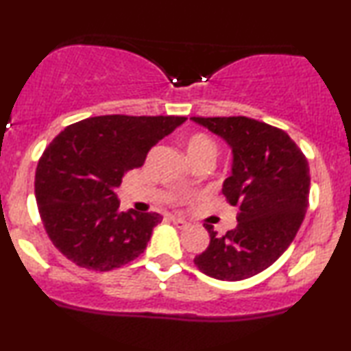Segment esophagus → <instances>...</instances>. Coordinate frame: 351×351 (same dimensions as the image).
<instances>
[{
	"instance_id": "esophagus-1",
	"label": "esophagus",
	"mask_w": 351,
	"mask_h": 351,
	"mask_svg": "<svg viewBox=\"0 0 351 351\" xmlns=\"http://www.w3.org/2000/svg\"><path fill=\"white\" fill-rule=\"evenodd\" d=\"M171 220H172V223H174L176 227H177V228H180V230H184V228L189 227V222H185L184 219H179V217H171Z\"/></svg>"
}]
</instances>
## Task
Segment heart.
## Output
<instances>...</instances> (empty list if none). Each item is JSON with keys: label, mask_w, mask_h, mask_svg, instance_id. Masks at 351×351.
I'll use <instances>...</instances> for the list:
<instances>
[{"label": "heart", "mask_w": 351, "mask_h": 351, "mask_svg": "<svg viewBox=\"0 0 351 351\" xmlns=\"http://www.w3.org/2000/svg\"><path fill=\"white\" fill-rule=\"evenodd\" d=\"M184 147L186 155L191 161L201 160V158H208V160H214L215 152V142L213 137L208 136L206 132H191L184 138Z\"/></svg>", "instance_id": "heart-1"}]
</instances>
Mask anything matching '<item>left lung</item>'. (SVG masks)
Masks as SVG:
<instances>
[{
  "label": "left lung",
  "instance_id": "8db88e82",
  "mask_svg": "<svg viewBox=\"0 0 351 351\" xmlns=\"http://www.w3.org/2000/svg\"><path fill=\"white\" fill-rule=\"evenodd\" d=\"M232 148V174L222 193L238 206V225L219 237L206 225L210 241L195 257L204 275L241 281L276 262L304 222L310 193L308 161L281 129L246 117L191 118Z\"/></svg>",
  "mask_w": 351,
  "mask_h": 351
}]
</instances>
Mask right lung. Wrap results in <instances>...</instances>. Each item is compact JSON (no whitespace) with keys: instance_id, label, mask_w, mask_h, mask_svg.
I'll list each match as a JSON object with an SVG mask.
<instances>
[{"instance_id":"add662e5","label":"right lung","mask_w":351,"mask_h":351,"mask_svg":"<svg viewBox=\"0 0 351 351\" xmlns=\"http://www.w3.org/2000/svg\"><path fill=\"white\" fill-rule=\"evenodd\" d=\"M185 117L88 118L65 128L38 161L35 195L51 241L76 265L110 271L145 251L156 213L119 210L114 190Z\"/></svg>"}]
</instances>
